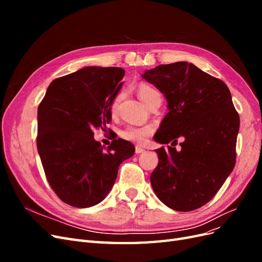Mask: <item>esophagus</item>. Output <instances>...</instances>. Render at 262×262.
<instances>
[{
	"instance_id": "obj_1",
	"label": "esophagus",
	"mask_w": 262,
	"mask_h": 262,
	"mask_svg": "<svg viewBox=\"0 0 262 262\" xmlns=\"http://www.w3.org/2000/svg\"><path fill=\"white\" fill-rule=\"evenodd\" d=\"M143 152H145V149H144V148H142L141 146H136V153H137V154L143 153Z\"/></svg>"
}]
</instances>
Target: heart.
<instances>
[{"mask_svg":"<svg viewBox=\"0 0 262 262\" xmlns=\"http://www.w3.org/2000/svg\"><path fill=\"white\" fill-rule=\"evenodd\" d=\"M158 93L154 87H152L150 85L147 84H141L139 87V95L141 99L143 100L145 104L147 102V100L149 99V97L152 95ZM116 107V102L114 105V108ZM153 132V128L149 125H134V124H130L126 125L125 128H123L120 132V136L122 139L133 142V143H138V144H142L144 143L145 140L147 137H149L150 134Z\"/></svg>","mask_w":262,"mask_h":262,"instance_id":"1","label":"heart"}]
</instances>
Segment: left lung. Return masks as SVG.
<instances>
[{"label": "left lung", "instance_id": "left-lung-1", "mask_svg": "<svg viewBox=\"0 0 262 262\" xmlns=\"http://www.w3.org/2000/svg\"><path fill=\"white\" fill-rule=\"evenodd\" d=\"M167 100L168 114L155 141L171 146L155 149L153 190L168 208L189 212L207 204L232 172L239 116L226 84L192 63L176 62L145 71ZM183 139L179 151L172 148Z\"/></svg>", "mask_w": 262, "mask_h": 262}]
</instances>
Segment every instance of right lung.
<instances>
[{
	"label": "right lung",
	"mask_w": 262,
	"mask_h": 262,
	"mask_svg": "<svg viewBox=\"0 0 262 262\" xmlns=\"http://www.w3.org/2000/svg\"><path fill=\"white\" fill-rule=\"evenodd\" d=\"M124 76L121 68L87 67L55 78L38 107L37 149L50 187L75 208H90L112 190L133 144L113 140L107 148L94 129L112 121V104Z\"/></svg>",
	"instance_id": "obj_1"
}]
</instances>
